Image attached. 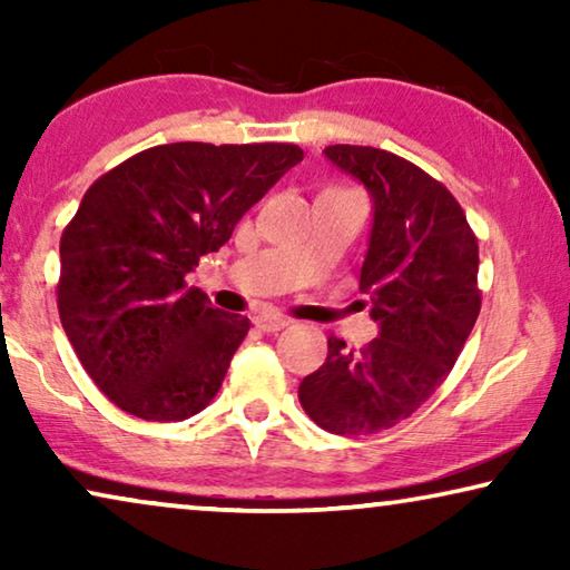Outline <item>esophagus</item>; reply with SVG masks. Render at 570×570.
I'll return each mask as SVG.
<instances>
[{"label":"esophagus","mask_w":570,"mask_h":570,"mask_svg":"<svg viewBox=\"0 0 570 570\" xmlns=\"http://www.w3.org/2000/svg\"><path fill=\"white\" fill-rule=\"evenodd\" d=\"M254 324L259 326L262 332L272 334V332H279V330H285V326L291 324V318H285V316H275V314H267V316H256V322H254Z\"/></svg>","instance_id":"34e87169"}]
</instances>
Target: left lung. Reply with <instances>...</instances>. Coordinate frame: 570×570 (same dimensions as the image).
<instances>
[{"label":"left lung","mask_w":570,"mask_h":570,"mask_svg":"<svg viewBox=\"0 0 570 570\" xmlns=\"http://www.w3.org/2000/svg\"><path fill=\"white\" fill-rule=\"evenodd\" d=\"M324 155L373 199L361 293L379 337L361 350L330 337L298 400L324 431L371 435L410 417L454 368L480 314L478 238L446 186L415 163L361 145Z\"/></svg>","instance_id":"1"}]
</instances>
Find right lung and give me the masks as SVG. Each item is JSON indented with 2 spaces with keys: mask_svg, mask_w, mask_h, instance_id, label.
<instances>
[{
  "mask_svg": "<svg viewBox=\"0 0 570 570\" xmlns=\"http://www.w3.org/2000/svg\"><path fill=\"white\" fill-rule=\"evenodd\" d=\"M301 160L283 142L158 145L85 191L61 233L59 316L116 407L174 423L213 402L252 322L186 277Z\"/></svg>",
  "mask_w": 570,
  "mask_h": 570,
  "instance_id": "obj_1",
  "label": "right lung"
}]
</instances>
